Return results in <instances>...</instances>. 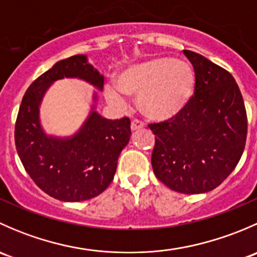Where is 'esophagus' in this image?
Instances as JSON below:
<instances>
[{"instance_id":"34e87169","label":"esophagus","mask_w":257,"mask_h":257,"mask_svg":"<svg viewBox=\"0 0 257 257\" xmlns=\"http://www.w3.org/2000/svg\"><path fill=\"white\" fill-rule=\"evenodd\" d=\"M132 132H137V131H141V129L144 128V124L142 123V121L137 120V119H134L133 121H132Z\"/></svg>"}]
</instances>
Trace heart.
Returning <instances> with one entry per match:
<instances>
[{"instance_id":"heart-1","label":"heart","mask_w":257,"mask_h":257,"mask_svg":"<svg viewBox=\"0 0 257 257\" xmlns=\"http://www.w3.org/2000/svg\"><path fill=\"white\" fill-rule=\"evenodd\" d=\"M116 87L107 85L105 98L118 107L125 98L137 97L139 110L152 120H168L188 107L195 92V73L190 63L169 57H154L131 64L116 74Z\"/></svg>"}]
</instances>
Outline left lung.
I'll return each instance as SVG.
<instances>
[{
    "label": "left lung",
    "mask_w": 257,
    "mask_h": 257,
    "mask_svg": "<svg viewBox=\"0 0 257 257\" xmlns=\"http://www.w3.org/2000/svg\"><path fill=\"white\" fill-rule=\"evenodd\" d=\"M195 72V93L170 120L150 124L155 134L152 165L172 190H214L239 163L247 134V116L234 77L201 54L183 51Z\"/></svg>",
    "instance_id": "left-lung-1"
}]
</instances>
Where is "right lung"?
I'll use <instances>...</instances> for the list:
<instances>
[{"instance_id": "obj_1", "label": "right lung", "mask_w": 257, "mask_h": 257, "mask_svg": "<svg viewBox=\"0 0 257 257\" xmlns=\"http://www.w3.org/2000/svg\"><path fill=\"white\" fill-rule=\"evenodd\" d=\"M77 78L103 90L104 76L77 54L57 62L28 87L18 110L16 149L32 180L61 201H84L99 195L112 183L120 152L131 139V120L107 119L97 112L98 94L78 131L68 137L47 134L40 118L46 93L54 82Z\"/></svg>"}]
</instances>
